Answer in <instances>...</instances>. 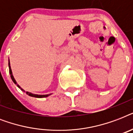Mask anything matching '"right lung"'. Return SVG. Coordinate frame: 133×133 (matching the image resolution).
Masks as SVG:
<instances>
[{"label":"right lung","mask_w":133,"mask_h":133,"mask_svg":"<svg viewBox=\"0 0 133 133\" xmlns=\"http://www.w3.org/2000/svg\"><path fill=\"white\" fill-rule=\"evenodd\" d=\"M8 65H9V74H10V77H11V79H12V81H13V82L15 84H16L17 85V86L19 88H21V90H22L23 91H24L23 89L21 88L20 87L19 85H18L17 83H16V81L15 79H14V77L13 75H12V72H11V66H10V63H9H9H8ZM26 93H27V95H28L29 96H30V97H36V98H43V97H48V96H50L51 94H50V95H35V94H32V93L31 92H26Z\"/></svg>","instance_id":"obj_1"}]
</instances>
